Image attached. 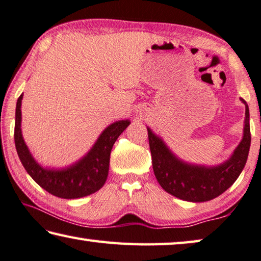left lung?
Segmentation results:
<instances>
[{
    "label": "left lung",
    "instance_id": "1",
    "mask_svg": "<svg viewBox=\"0 0 261 261\" xmlns=\"http://www.w3.org/2000/svg\"><path fill=\"white\" fill-rule=\"evenodd\" d=\"M245 124L243 139L232 155L217 166L192 165L180 160L164 140L147 127L152 166L159 185L167 193L189 202H205L220 196L231 187L245 167L251 145L250 113L245 100Z\"/></svg>",
    "mask_w": 261,
    "mask_h": 261
}]
</instances>
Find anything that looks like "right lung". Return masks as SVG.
Masks as SVG:
<instances>
[{"label":"right lung","instance_id":"1","mask_svg":"<svg viewBox=\"0 0 261 261\" xmlns=\"http://www.w3.org/2000/svg\"><path fill=\"white\" fill-rule=\"evenodd\" d=\"M23 94L16 105L15 145L19 160L32 179L52 195L60 198H79L90 195L105 185L109 172L110 152L116 139L129 126V119L115 122L103 130L100 137L84 158L71 166L55 169L44 168L37 163L24 143L20 122H22Z\"/></svg>","mask_w":261,"mask_h":261}]
</instances>
